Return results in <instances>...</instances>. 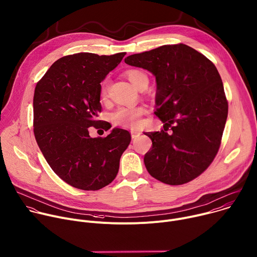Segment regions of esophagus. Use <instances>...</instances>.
Returning a JSON list of instances; mask_svg holds the SVG:
<instances>
[{
    "instance_id": "esophagus-1",
    "label": "esophagus",
    "mask_w": 257,
    "mask_h": 257,
    "mask_svg": "<svg viewBox=\"0 0 257 257\" xmlns=\"http://www.w3.org/2000/svg\"><path fill=\"white\" fill-rule=\"evenodd\" d=\"M131 133H132V138H133V139H136V138H138V137L141 135V133H140V132H137V131H132Z\"/></svg>"
}]
</instances>
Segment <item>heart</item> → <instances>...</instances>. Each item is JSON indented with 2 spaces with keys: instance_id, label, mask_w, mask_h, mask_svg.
<instances>
[{
  "instance_id": "obj_1",
  "label": "heart",
  "mask_w": 257,
  "mask_h": 257,
  "mask_svg": "<svg viewBox=\"0 0 257 257\" xmlns=\"http://www.w3.org/2000/svg\"><path fill=\"white\" fill-rule=\"evenodd\" d=\"M128 81L138 89L140 86L148 81V77L140 70H128L125 73ZM107 95V81H103L101 84L100 96L104 99ZM146 109L144 106H132V107H119L111 114V120L115 125L137 127L141 124V117L145 114Z\"/></svg>"
}]
</instances>
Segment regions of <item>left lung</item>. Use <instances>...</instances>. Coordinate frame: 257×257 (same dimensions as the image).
Segmentation results:
<instances>
[{"instance_id": "left-lung-1", "label": "left lung", "mask_w": 257, "mask_h": 257, "mask_svg": "<svg viewBox=\"0 0 257 257\" xmlns=\"http://www.w3.org/2000/svg\"><path fill=\"white\" fill-rule=\"evenodd\" d=\"M124 62L156 77L155 113L164 130L145 133L153 145L144 157L148 172L170 185L191 181L215 159L228 116L217 68L183 43L132 55ZM169 127L171 134L166 133Z\"/></svg>"}]
</instances>
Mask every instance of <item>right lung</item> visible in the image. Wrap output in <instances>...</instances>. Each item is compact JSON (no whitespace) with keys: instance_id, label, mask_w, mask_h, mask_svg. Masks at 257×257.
I'll return each mask as SVG.
<instances>
[{"instance_id":"right-lung-1","label":"right lung","mask_w":257,"mask_h":257,"mask_svg":"<svg viewBox=\"0 0 257 257\" xmlns=\"http://www.w3.org/2000/svg\"><path fill=\"white\" fill-rule=\"evenodd\" d=\"M124 56H66L51 65L36 84L35 140L50 168L76 188L98 190L112 182L131 143L130 133L116 127L105 138L89 136L90 126L111 127L106 121L96 120L102 108L100 83Z\"/></svg>"}]
</instances>
